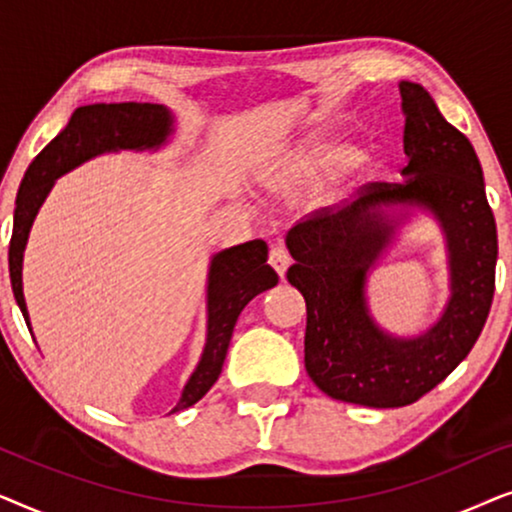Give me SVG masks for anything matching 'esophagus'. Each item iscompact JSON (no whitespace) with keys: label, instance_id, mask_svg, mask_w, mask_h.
Returning <instances> with one entry per match:
<instances>
[{"label":"esophagus","instance_id":"esophagus-1","mask_svg":"<svg viewBox=\"0 0 512 512\" xmlns=\"http://www.w3.org/2000/svg\"><path fill=\"white\" fill-rule=\"evenodd\" d=\"M270 265L277 270L279 277H284L286 268L291 265V256H289V251H286V247H282V244H275V247L270 249Z\"/></svg>","mask_w":512,"mask_h":512}]
</instances>
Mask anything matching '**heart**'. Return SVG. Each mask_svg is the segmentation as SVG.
<instances>
[{
    "instance_id": "heart-1",
    "label": "heart",
    "mask_w": 512,
    "mask_h": 512,
    "mask_svg": "<svg viewBox=\"0 0 512 512\" xmlns=\"http://www.w3.org/2000/svg\"><path fill=\"white\" fill-rule=\"evenodd\" d=\"M359 151L352 144L326 142L317 144L312 149L298 153L296 158L279 167V170L268 179L272 188H286L298 177H314V174H338L345 167L354 165Z\"/></svg>"
}]
</instances>
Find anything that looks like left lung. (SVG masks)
<instances>
[{
  "label": "left lung",
  "mask_w": 512,
  "mask_h": 512,
  "mask_svg": "<svg viewBox=\"0 0 512 512\" xmlns=\"http://www.w3.org/2000/svg\"><path fill=\"white\" fill-rule=\"evenodd\" d=\"M401 97L405 179L370 181L354 202L319 209L286 235L296 261L286 279L307 305V375L335 401L366 408L415 403L466 359L492 307L499 254L473 144L445 121L419 83L401 81ZM394 204L431 208L451 249V303L436 327L412 341L382 334L362 298L369 265L396 223L381 207Z\"/></svg>",
  "instance_id": "8db88e82"
}]
</instances>
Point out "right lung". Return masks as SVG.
I'll use <instances>...</instances> for the list:
<instances>
[{
  "instance_id": "add662e5",
  "label": "right lung",
  "mask_w": 512,
  "mask_h": 512,
  "mask_svg": "<svg viewBox=\"0 0 512 512\" xmlns=\"http://www.w3.org/2000/svg\"><path fill=\"white\" fill-rule=\"evenodd\" d=\"M172 116L163 104L149 102H118V104H88L79 107L69 118L67 128L32 160L16 198L13 214V235L9 244V272L16 303L27 319L23 298V251L32 221L41 202L46 200L53 181L81 165L83 160L104 151L118 149H153L170 135ZM279 282L277 272L268 265V244L251 240L221 251L212 258L207 284V345L202 359L184 387L181 401L172 412L186 410L200 401L219 380L226 361L230 338L237 317L251 298L272 289Z\"/></svg>"
}]
</instances>
